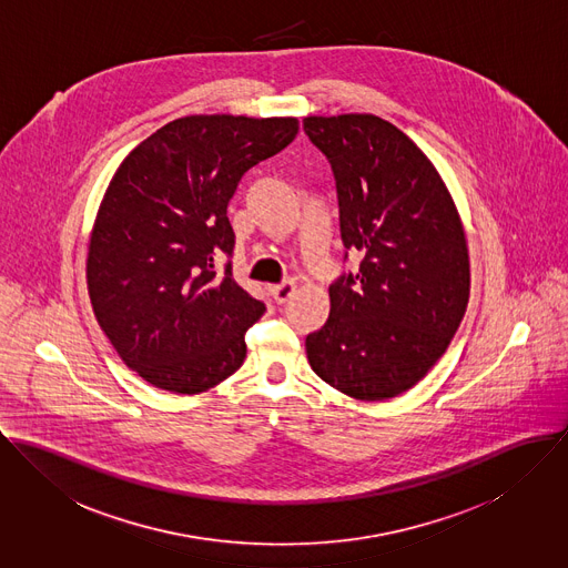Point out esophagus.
<instances>
[{"instance_id": "obj_1", "label": "esophagus", "mask_w": 568, "mask_h": 568, "mask_svg": "<svg viewBox=\"0 0 568 568\" xmlns=\"http://www.w3.org/2000/svg\"><path fill=\"white\" fill-rule=\"evenodd\" d=\"M294 292H296V285H294L292 281H285V283L272 287V296H274V301H276L278 305L287 303V301L294 296Z\"/></svg>"}]
</instances>
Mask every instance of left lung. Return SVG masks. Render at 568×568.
<instances>
[{"instance_id":"obj_1","label":"left lung","mask_w":568,"mask_h":568,"mask_svg":"<svg viewBox=\"0 0 568 568\" xmlns=\"http://www.w3.org/2000/svg\"><path fill=\"white\" fill-rule=\"evenodd\" d=\"M303 128L331 161L344 246L362 256L328 287V320L307 335V359L342 394L387 400L436 366L466 314L464 222L436 165L394 124L346 113Z\"/></svg>"}]
</instances>
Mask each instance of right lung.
I'll return each instance as SVG.
<instances>
[{
    "label": "right lung",
    "mask_w": 568,
    "mask_h": 568,
    "mask_svg": "<svg viewBox=\"0 0 568 568\" xmlns=\"http://www.w3.org/2000/svg\"><path fill=\"white\" fill-rule=\"evenodd\" d=\"M298 134L296 118L190 115L143 139L113 174L87 248L98 324L130 371L174 394L235 375L263 315L231 265L226 206L242 176Z\"/></svg>",
    "instance_id": "add662e5"
}]
</instances>
